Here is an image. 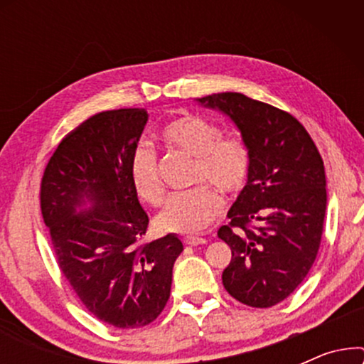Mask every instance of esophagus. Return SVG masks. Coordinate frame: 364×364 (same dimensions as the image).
Masks as SVG:
<instances>
[{
    "mask_svg": "<svg viewBox=\"0 0 364 364\" xmlns=\"http://www.w3.org/2000/svg\"><path fill=\"white\" fill-rule=\"evenodd\" d=\"M183 243H186V245H191V247H197V245H203V243H207V240L200 237H187V238H183Z\"/></svg>",
    "mask_w": 364,
    "mask_h": 364,
    "instance_id": "1",
    "label": "esophagus"
}]
</instances>
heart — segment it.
<instances>
[{
    "label": "heart",
    "mask_w": 364,
    "mask_h": 364,
    "mask_svg": "<svg viewBox=\"0 0 364 364\" xmlns=\"http://www.w3.org/2000/svg\"><path fill=\"white\" fill-rule=\"evenodd\" d=\"M162 139L193 157L192 182H207L223 193H235L245 186L250 152L240 139L223 137L222 129L198 116L178 117L162 129ZM132 187L139 198L157 205L164 197L157 154L147 142L134 149L129 164ZM222 212V200L207 186L176 192L167 198L156 223L164 232L198 233Z\"/></svg>",
    "instance_id": "1"
}]
</instances>
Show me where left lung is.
I'll return each mask as SVG.
<instances>
[{
    "label": "left lung",
    "mask_w": 364,
    "mask_h": 364,
    "mask_svg": "<svg viewBox=\"0 0 364 364\" xmlns=\"http://www.w3.org/2000/svg\"><path fill=\"white\" fill-rule=\"evenodd\" d=\"M222 112L250 152L247 183L228 210L218 238L232 260L225 290L243 305L268 308L291 295L320 248L326 212V177L320 152L295 117L240 92L197 99ZM257 223L248 229L247 223Z\"/></svg>",
    "instance_id": "8db88e82"
}]
</instances>
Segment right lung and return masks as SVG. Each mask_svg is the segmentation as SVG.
<instances>
[{
	"instance_id": "right-lung-1",
	"label": "right lung",
	"mask_w": 364,
	"mask_h": 364,
	"mask_svg": "<svg viewBox=\"0 0 364 364\" xmlns=\"http://www.w3.org/2000/svg\"><path fill=\"white\" fill-rule=\"evenodd\" d=\"M146 109L99 112L69 132L49 159L41 212L59 268L97 320L139 328L161 315L183 245L176 233L139 243L149 217L129 164Z\"/></svg>"
}]
</instances>
